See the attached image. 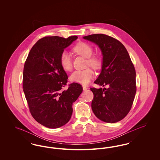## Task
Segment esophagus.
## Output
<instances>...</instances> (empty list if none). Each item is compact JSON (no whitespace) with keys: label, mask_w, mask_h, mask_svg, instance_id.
Here are the masks:
<instances>
[{"label":"esophagus","mask_w":160,"mask_h":160,"mask_svg":"<svg viewBox=\"0 0 160 160\" xmlns=\"http://www.w3.org/2000/svg\"><path fill=\"white\" fill-rule=\"evenodd\" d=\"M83 91H86V90H88V88L83 86Z\"/></svg>","instance_id":"1"}]
</instances>
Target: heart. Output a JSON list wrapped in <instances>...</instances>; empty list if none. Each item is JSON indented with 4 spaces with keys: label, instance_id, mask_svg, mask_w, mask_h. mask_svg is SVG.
<instances>
[{
    "label": "heart",
    "instance_id": "b5f03b06",
    "mask_svg": "<svg viewBox=\"0 0 160 160\" xmlns=\"http://www.w3.org/2000/svg\"><path fill=\"white\" fill-rule=\"evenodd\" d=\"M74 50L81 56L88 58V65L93 68L98 69L101 65V61L98 57L92 56L93 50L89 44L81 42L77 44L73 48ZM60 64L62 68L65 71H69L72 68V63L71 55L68 52L64 50L60 56ZM94 76V72L91 68L83 70H77L69 76L71 82L86 85L89 83Z\"/></svg>",
    "mask_w": 160,
    "mask_h": 160
}]
</instances>
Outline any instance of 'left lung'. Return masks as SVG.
<instances>
[{"instance_id":"obj_1","label":"left lung","mask_w":160,"mask_h":160,"mask_svg":"<svg viewBox=\"0 0 160 160\" xmlns=\"http://www.w3.org/2000/svg\"><path fill=\"white\" fill-rule=\"evenodd\" d=\"M98 46L102 55L101 71L94 82L108 88H91L94 97L92 110L107 123L121 121L132 107L136 92V70L125 47L118 40L104 34L83 37Z\"/></svg>"}]
</instances>
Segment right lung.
Segmentation results:
<instances>
[{
	"mask_svg": "<svg viewBox=\"0 0 160 160\" xmlns=\"http://www.w3.org/2000/svg\"><path fill=\"white\" fill-rule=\"evenodd\" d=\"M57 36L40 39L32 47L23 69V87L31 114L40 124L58 128L68 123L72 104L83 91L72 83L67 90L68 76L60 64L64 49L77 39Z\"/></svg>",
	"mask_w": 160,
	"mask_h": 160,
	"instance_id": "add662e5",
	"label": "right lung"
}]
</instances>
